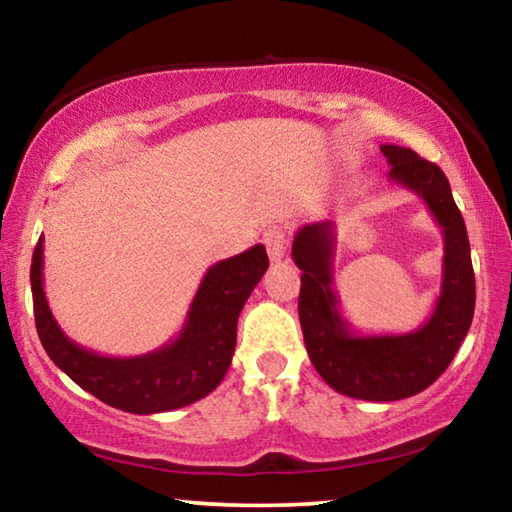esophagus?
Segmentation results:
<instances>
[{
	"mask_svg": "<svg viewBox=\"0 0 512 512\" xmlns=\"http://www.w3.org/2000/svg\"><path fill=\"white\" fill-rule=\"evenodd\" d=\"M284 244H287V237H284L282 230L271 228L264 232V246L268 250V257H271V262H282L284 259Z\"/></svg>",
	"mask_w": 512,
	"mask_h": 512,
	"instance_id": "34e87169",
	"label": "esophagus"
}]
</instances>
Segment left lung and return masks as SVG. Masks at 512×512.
Listing matches in <instances>:
<instances>
[{"instance_id": "8db88e82", "label": "left lung", "mask_w": 512, "mask_h": 512, "mask_svg": "<svg viewBox=\"0 0 512 512\" xmlns=\"http://www.w3.org/2000/svg\"><path fill=\"white\" fill-rule=\"evenodd\" d=\"M388 180L409 189L443 228V284L431 316L406 334H357L334 291V221L302 225L291 257L302 271L298 314L307 354L336 393L368 402H395L429 388L452 363L474 316V271L465 221L438 164L406 146L384 144Z\"/></svg>"}]
</instances>
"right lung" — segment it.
Segmentation results:
<instances>
[{
    "instance_id": "1",
    "label": "right lung",
    "mask_w": 512,
    "mask_h": 512,
    "mask_svg": "<svg viewBox=\"0 0 512 512\" xmlns=\"http://www.w3.org/2000/svg\"><path fill=\"white\" fill-rule=\"evenodd\" d=\"M42 241L31 262L38 336L49 359L83 391L119 411L151 415L183 409L221 384L235 354L241 309L268 268L262 244L207 268L176 339L140 357H103L67 339L51 314L42 282Z\"/></svg>"
}]
</instances>
